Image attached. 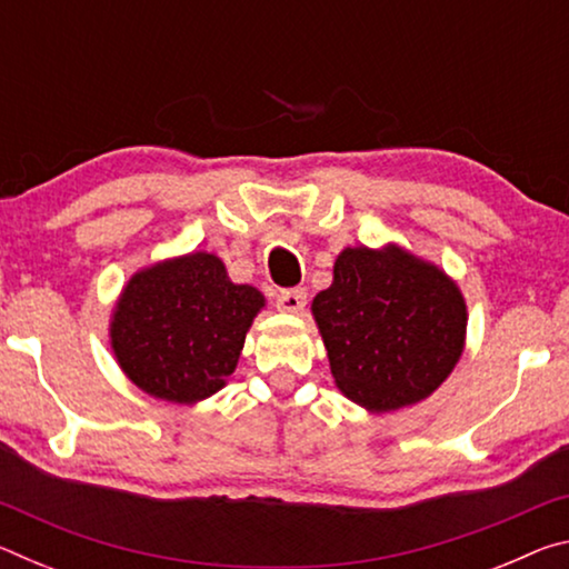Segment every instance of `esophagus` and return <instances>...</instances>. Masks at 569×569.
<instances>
[{
  "instance_id": "34e87169",
  "label": "esophagus",
  "mask_w": 569,
  "mask_h": 569,
  "mask_svg": "<svg viewBox=\"0 0 569 569\" xmlns=\"http://www.w3.org/2000/svg\"><path fill=\"white\" fill-rule=\"evenodd\" d=\"M276 306L278 311L283 313H301L306 308V288H288V291H278Z\"/></svg>"
}]
</instances>
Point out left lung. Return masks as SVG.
<instances>
[{"mask_svg": "<svg viewBox=\"0 0 569 569\" xmlns=\"http://www.w3.org/2000/svg\"><path fill=\"white\" fill-rule=\"evenodd\" d=\"M311 308L336 387L371 411L429 397L465 346L467 306L455 281L397 246L346 248Z\"/></svg>", "mask_w": 569, "mask_h": 569, "instance_id": "1", "label": "left lung"}]
</instances>
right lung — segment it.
<instances>
[{"label": "right lung", "instance_id": "obj_1", "mask_svg": "<svg viewBox=\"0 0 569 569\" xmlns=\"http://www.w3.org/2000/svg\"><path fill=\"white\" fill-rule=\"evenodd\" d=\"M261 308V291L230 283L220 258L190 253L132 276L112 316V349L150 397L192 403L236 371Z\"/></svg>", "mask_w": 569, "mask_h": 569}]
</instances>
